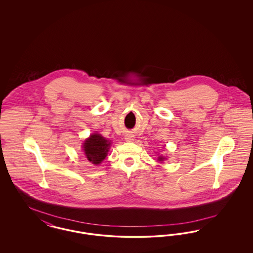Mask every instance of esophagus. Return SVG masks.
Wrapping results in <instances>:
<instances>
[{"label":"esophagus","mask_w":253,"mask_h":253,"mask_svg":"<svg viewBox=\"0 0 253 253\" xmlns=\"http://www.w3.org/2000/svg\"><path fill=\"white\" fill-rule=\"evenodd\" d=\"M133 135L132 134H130V133H127L126 135H125V140L126 141H128V142H132V140H133Z\"/></svg>","instance_id":"1"}]
</instances>
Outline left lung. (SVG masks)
Listing matches in <instances>:
<instances>
[{
  "instance_id": "1",
  "label": "left lung",
  "mask_w": 253,
  "mask_h": 253,
  "mask_svg": "<svg viewBox=\"0 0 253 253\" xmlns=\"http://www.w3.org/2000/svg\"><path fill=\"white\" fill-rule=\"evenodd\" d=\"M157 159H158V161H161V162H162V161H163V160H164V159H165V157H157Z\"/></svg>"
}]
</instances>
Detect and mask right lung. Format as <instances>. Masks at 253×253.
Returning a JSON list of instances; mask_svg holds the SVG:
<instances>
[{
  "label": "right lung",
  "instance_id": "1",
  "mask_svg": "<svg viewBox=\"0 0 253 253\" xmlns=\"http://www.w3.org/2000/svg\"><path fill=\"white\" fill-rule=\"evenodd\" d=\"M111 141L99 133L91 134L83 145L85 157L94 165H99L107 156Z\"/></svg>",
  "mask_w": 253,
  "mask_h": 253
}]
</instances>
